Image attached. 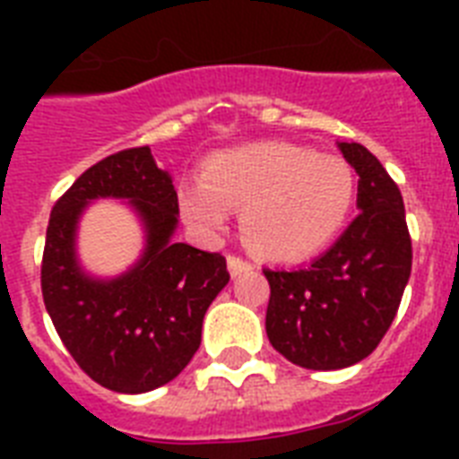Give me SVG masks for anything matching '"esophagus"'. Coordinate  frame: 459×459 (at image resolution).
Returning <instances> with one entry per match:
<instances>
[{
	"mask_svg": "<svg viewBox=\"0 0 459 459\" xmlns=\"http://www.w3.org/2000/svg\"><path fill=\"white\" fill-rule=\"evenodd\" d=\"M252 266L250 262H245V259L236 257V255H229V272L230 276H243V273L250 272Z\"/></svg>",
	"mask_w": 459,
	"mask_h": 459,
	"instance_id": "1",
	"label": "esophagus"
}]
</instances>
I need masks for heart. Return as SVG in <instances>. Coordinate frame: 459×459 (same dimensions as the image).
<instances>
[{"instance_id":"b5f03b06","label":"heart","mask_w":459,"mask_h":459,"mask_svg":"<svg viewBox=\"0 0 459 459\" xmlns=\"http://www.w3.org/2000/svg\"><path fill=\"white\" fill-rule=\"evenodd\" d=\"M355 200V176L342 159L316 157L290 143H252L209 157L200 180L178 187L190 229L216 236L240 209L250 250L276 262H298L326 247Z\"/></svg>"}]
</instances>
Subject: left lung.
Wrapping results in <instances>:
<instances>
[{"label":"left lung","instance_id":"1","mask_svg":"<svg viewBox=\"0 0 459 459\" xmlns=\"http://www.w3.org/2000/svg\"><path fill=\"white\" fill-rule=\"evenodd\" d=\"M338 150L359 176L357 219L312 264L264 269L272 288L269 342L286 359L314 371L345 369L374 352L412 272L398 186L367 147L338 143Z\"/></svg>","mask_w":459,"mask_h":459}]
</instances>
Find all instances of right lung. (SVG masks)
I'll use <instances>...</instances> for the list:
<instances>
[{
	"instance_id": "1",
	"label": "right lung",
	"mask_w": 459,
	"mask_h": 459,
	"mask_svg": "<svg viewBox=\"0 0 459 459\" xmlns=\"http://www.w3.org/2000/svg\"><path fill=\"white\" fill-rule=\"evenodd\" d=\"M97 199L124 201L143 226L141 257L117 277L88 273L77 255L80 219ZM176 229L173 178L150 147L97 161L54 204L42 257L47 314L78 367L109 391L147 393L178 377L229 283L226 259L176 243Z\"/></svg>"
}]
</instances>
